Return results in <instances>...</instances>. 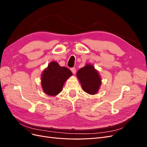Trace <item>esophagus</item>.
<instances>
[{"mask_svg": "<svg viewBox=\"0 0 147 147\" xmlns=\"http://www.w3.org/2000/svg\"><path fill=\"white\" fill-rule=\"evenodd\" d=\"M70 70L72 71V72L74 74H75V72H76V69H75V68H74V67L71 68V69H70Z\"/></svg>", "mask_w": 147, "mask_h": 147, "instance_id": "34e87169", "label": "esophagus"}]
</instances>
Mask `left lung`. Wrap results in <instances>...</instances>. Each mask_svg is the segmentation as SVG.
I'll return each mask as SVG.
<instances>
[{"mask_svg": "<svg viewBox=\"0 0 147 147\" xmlns=\"http://www.w3.org/2000/svg\"><path fill=\"white\" fill-rule=\"evenodd\" d=\"M77 77L83 90L91 95L96 94L99 90L102 81L100 75L93 65L86 64L78 70Z\"/></svg>", "mask_w": 147, "mask_h": 147, "instance_id": "obj_1", "label": "left lung"}]
</instances>
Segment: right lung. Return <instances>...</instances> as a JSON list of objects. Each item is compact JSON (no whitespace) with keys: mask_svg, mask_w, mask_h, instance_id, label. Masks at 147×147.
Wrapping results in <instances>:
<instances>
[{"mask_svg":"<svg viewBox=\"0 0 147 147\" xmlns=\"http://www.w3.org/2000/svg\"><path fill=\"white\" fill-rule=\"evenodd\" d=\"M72 75L65 67H61L56 61H51L41 75V85L43 92L48 96H55L60 93L67 80Z\"/></svg>","mask_w":147,"mask_h":147,"instance_id":"obj_1","label":"right lung"}]
</instances>
